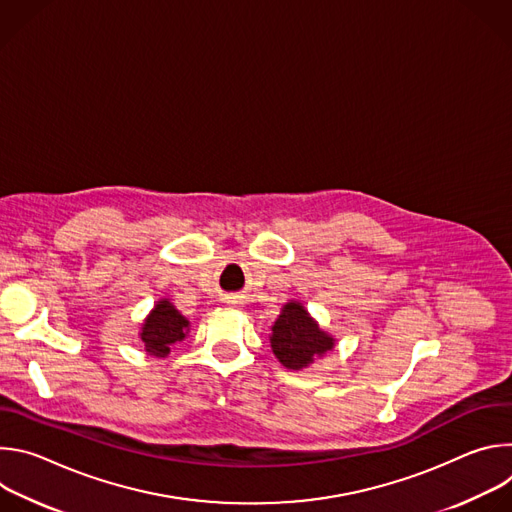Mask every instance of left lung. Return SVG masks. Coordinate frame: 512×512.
Instances as JSON below:
<instances>
[{
	"mask_svg": "<svg viewBox=\"0 0 512 512\" xmlns=\"http://www.w3.org/2000/svg\"><path fill=\"white\" fill-rule=\"evenodd\" d=\"M275 358L289 371H304L316 358L326 356L336 346V338L322 330L318 320L306 310L304 304L289 300L269 334Z\"/></svg>",
	"mask_w": 512,
	"mask_h": 512,
	"instance_id": "1",
	"label": "left lung"
}]
</instances>
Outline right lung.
<instances>
[{
  "label": "right lung",
  "instance_id": "obj_1",
  "mask_svg": "<svg viewBox=\"0 0 512 512\" xmlns=\"http://www.w3.org/2000/svg\"><path fill=\"white\" fill-rule=\"evenodd\" d=\"M188 332L190 320L182 316L168 298H162L154 304L152 312L145 316L137 336L143 342L145 352L158 358H166L174 344L182 342Z\"/></svg>",
  "mask_w": 512,
  "mask_h": 512
}]
</instances>
